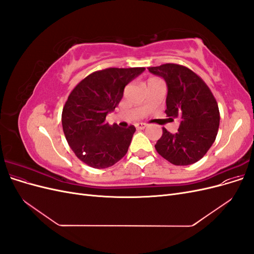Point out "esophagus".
Masks as SVG:
<instances>
[{"label": "esophagus", "instance_id": "obj_1", "mask_svg": "<svg viewBox=\"0 0 254 254\" xmlns=\"http://www.w3.org/2000/svg\"><path fill=\"white\" fill-rule=\"evenodd\" d=\"M146 127H147V124H146V123H139V124H136V128L139 129H144Z\"/></svg>", "mask_w": 254, "mask_h": 254}]
</instances>
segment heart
Masks as SVG:
<instances>
[{
  "label": "heart",
  "instance_id": "1",
  "mask_svg": "<svg viewBox=\"0 0 254 254\" xmlns=\"http://www.w3.org/2000/svg\"><path fill=\"white\" fill-rule=\"evenodd\" d=\"M148 79H157V77H150V78H148Z\"/></svg>",
  "mask_w": 254,
  "mask_h": 254
}]
</instances>
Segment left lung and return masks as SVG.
Returning <instances> with one entry per match:
<instances>
[{"mask_svg": "<svg viewBox=\"0 0 254 254\" xmlns=\"http://www.w3.org/2000/svg\"><path fill=\"white\" fill-rule=\"evenodd\" d=\"M148 70L166 81L165 113L170 119L180 121L176 133L163 127L156 150L174 165L193 164L216 139L220 121L216 99L202 78L187 66L165 64L149 66Z\"/></svg>", "mask_w": 254, "mask_h": 254, "instance_id": "left-lung-1", "label": "left lung"}]
</instances>
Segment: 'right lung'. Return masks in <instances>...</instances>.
Instances as JSON below:
<instances>
[{
	"label": "right lung",
	"instance_id": "right-lung-1",
	"mask_svg": "<svg viewBox=\"0 0 254 254\" xmlns=\"http://www.w3.org/2000/svg\"><path fill=\"white\" fill-rule=\"evenodd\" d=\"M145 67H108L91 73L72 90L64 106L61 123L65 139L80 161L93 168H107L124 157L135 127L120 128L106 122L126 84Z\"/></svg>",
	"mask_w": 254,
	"mask_h": 254
}]
</instances>
